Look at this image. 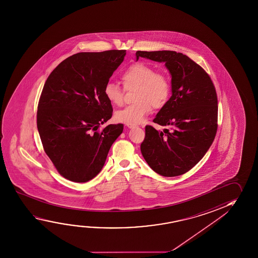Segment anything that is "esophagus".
Returning a JSON list of instances; mask_svg holds the SVG:
<instances>
[{"label":"esophagus","mask_w":258,"mask_h":258,"mask_svg":"<svg viewBox=\"0 0 258 258\" xmlns=\"http://www.w3.org/2000/svg\"><path fill=\"white\" fill-rule=\"evenodd\" d=\"M127 127H130V128H133V127H135L137 125L136 124H127L126 125Z\"/></svg>","instance_id":"obj_1"}]
</instances>
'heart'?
<instances>
[{
  "label": "heart",
  "mask_w": 258,
  "mask_h": 258,
  "mask_svg": "<svg viewBox=\"0 0 258 258\" xmlns=\"http://www.w3.org/2000/svg\"><path fill=\"white\" fill-rule=\"evenodd\" d=\"M125 87H137L135 103L125 107L115 113V118L119 122L139 124L143 121L153 110L162 108L168 101L171 93L169 77L163 72L145 63L131 64L121 75ZM103 93L106 99L113 105H121L122 90L117 84L108 82Z\"/></svg>",
  "instance_id": "b5f03b06"
}]
</instances>
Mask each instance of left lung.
Returning <instances> with one entry per match:
<instances>
[{
  "label": "left lung",
  "instance_id": "left-lung-1",
  "mask_svg": "<svg viewBox=\"0 0 258 258\" xmlns=\"http://www.w3.org/2000/svg\"><path fill=\"white\" fill-rule=\"evenodd\" d=\"M140 57L165 63L172 80V96L154 118L164 126H146L141 153L156 173L173 177L185 173L203 158L215 139L218 98L207 73L175 51H137Z\"/></svg>",
  "mask_w": 258,
  "mask_h": 258
}]
</instances>
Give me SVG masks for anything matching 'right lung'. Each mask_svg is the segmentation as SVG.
<instances>
[{"label":"right lung","instance_id":"1","mask_svg":"<svg viewBox=\"0 0 258 258\" xmlns=\"http://www.w3.org/2000/svg\"><path fill=\"white\" fill-rule=\"evenodd\" d=\"M126 50L81 52L52 71L43 87L37 126L43 148L58 173L86 182L102 171L123 124H110L112 107L103 90Z\"/></svg>","mask_w":258,"mask_h":258}]
</instances>
